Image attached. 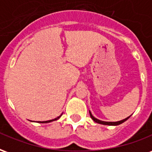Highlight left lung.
Here are the masks:
<instances>
[{
	"instance_id": "left-lung-1",
	"label": "left lung",
	"mask_w": 152,
	"mask_h": 152,
	"mask_svg": "<svg viewBox=\"0 0 152 152\" xmlns=\"http://www.w3.org/2000/svg\"><path fill=\"white\" fill-rule=\"evenodd\" d=\"M89 114H90V116H91V118H92L94 121H95L96 123H99V124H106V125H118V124H122L123 122H124L125 121H127L128 119L130 117V115H129V117L125 118V119L122 120V121H116V122H106V121H100V120H98V119H96L95 117H94L90 112H89Z\"/></svg>"
}]
</instances>
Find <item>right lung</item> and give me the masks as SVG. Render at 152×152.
Returning <instances> with one entry per match:
<instances>
[{
    "label": "right lung",
    "instance_id": "add662e5",
    "mask_svg": "<svg viewBox=\"0 0 152 152\" xmlns=\"http://www.w3.org/2000/svg\"><path fill=\"white\" fill-rule=\"evenodd\" d=\"M61 115H59V116H58L57 118H55V119H53V120H50V121H42V122H40V121H39L40 123H49V122H51V121H57L58 119H59L60 117H61Z\"/></svg>",
    "mask_w": 152,
    "mask_h": 152
}]
</instances>
